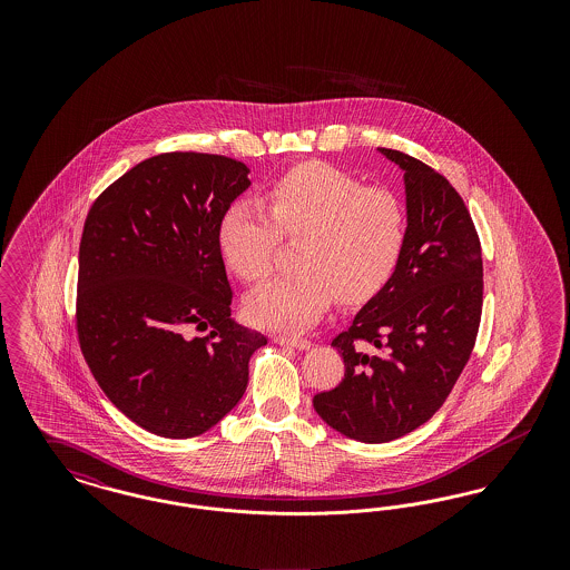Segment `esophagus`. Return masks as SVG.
Instances as JSON below:
<instances>
[{
    "mask_svg": "<svg viewBox=\"0 0 570 570\" xmlns=\"http://www.w3.org/2000/svg\"><path fill=\"white\" fill-rule=\"evenodd\" d=\"M273 342L279 344V346H293L298 351H307L312 346V342L301 337V335H273Z\"/></svg>",
    "mask_w": 570,
    "mask_h": 570,
    "instance_id": "1",
    "label": "esophagus"
}]
</instances>
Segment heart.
Segmentation results:
<instances>
[{"mask_svg": "<svg viewBox=\"0 0 570 570\" xmlns=\"http://www.w3.org/2000/svg\"><path fill=\"white\" fill-rule=\"evenodd\" d=\"M265 206L237 200L217 224V247L230 272L256 284L275 267L279 239L298 242L295 275L273 279L245 301L254 325H314L337 298L363 305L397 272L407 242L402 198L325 163L298 164L277 177Z\"/></svg>", "mask_w": 570, "mask_h": 570, "instance_id": "heart-1", "label": "heart"}]
</instances>
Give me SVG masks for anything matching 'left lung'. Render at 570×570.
<instances>
[{
    "instance_id": "left-lung-1",
    "label": "left lung",
    "mask_w": 570,
    "mask_h": 570,
    "mask_svg": "<svg viewBox=\"0 0 570 570\" xmlns=\"http://www.w3.org/2000/svg\"><path fill=\"white\" fill-rule=\"evenodd\" d=\"M379 151L404 170L406 249L391 282L331 342L344 380L314 395L328 428L370 444L410 434L446 402L483 309L481 242L460 194L432 166Z\"/></svg>"
}]
</instances>
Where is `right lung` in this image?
<instances>
[{
    "label": "right lung",
    "mask_w": 570,
    "mask_h": 570,
    "mask_svg": "<svg viewBox=\"0 0 570 570\" xmlns=\"http://www.w3.org/2000/svg\"><path fill=\"white\" fill-rule=\"evenodd\" d=\"M247 173L226 156L160 154L110 184L85 219L82 356L112 406L151 434L212 430L244 397L249 356L267 344L230 318L217 247L219 217L249 188Z\"/></svg>",
    "instance_id": "obj_1"
}]
</instances>
